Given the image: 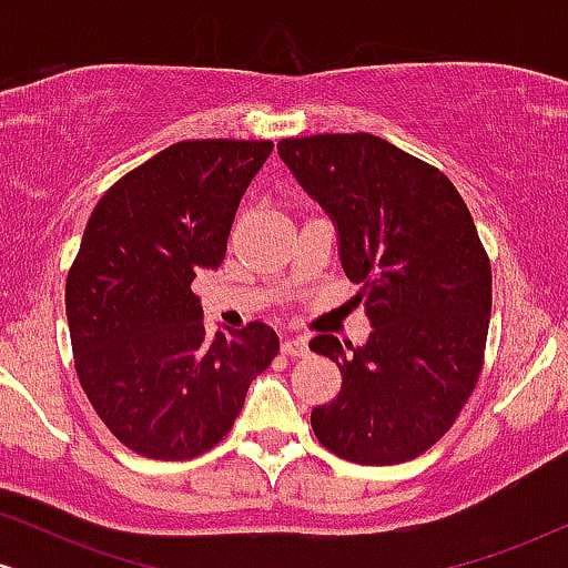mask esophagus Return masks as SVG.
I'll list each match as a JSON object with an SVG mask.
<instances>
[{"label": "esophagus", "mask_w": 568, "mask_h": 568, "mask_svg": "<svg viewBox=\"0 0 568 568\" xmlns=\"http://www.w3.org/2000/svg\"><path fill=\"white\" fill-rule=\"evenodd\" d=\"M283 355L288 357H304L306 352H310V347H306V338L304 336H288L283 338Z\"/></svg>", "instance_id": "esophagus-1"}]
</instances>
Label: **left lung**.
<instances>
[{
  "mask_svg": "<svg viewBox=\"0 0 568 568\" xmlns=\"http://www.w3.org/2000/svg\"><path fill=\"white\" fill-rule=\"evenodd\" d=\"M277 154L328 213L371 323L363 347L310 342L342 371L312 429L357 465L414 459L454 425L484 366L491 266L470 211L440 171L371 133L283 139Z\"/></svg>",
  "mask_w": 568,
  "mask_h": 568,
  "instance_id": "8db88e82",
  "label": "left lung"
}]
</instances>
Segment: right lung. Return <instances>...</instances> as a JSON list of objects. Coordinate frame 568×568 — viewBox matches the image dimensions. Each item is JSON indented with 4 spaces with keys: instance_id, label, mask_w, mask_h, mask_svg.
<instances>
[{
    "instance_id": "right-lung-1",
    "label": "right lung",
    "mask_w": 568,
    "mask_h": 568,
    "mask_svg": "<svg viewBox=\"0 0 568 568\" xmlns=\"http://www.w3.org/2000/svg\"><path fill=\"white\" fill-rule=\"evenodd\" d=\"M272 141H181L98 200L67 280L77 374L103 425L149 459H192L230 433L280 352L270 325L207 336L192 283L219 270Z\"/></svg>"
}]
</instances>
